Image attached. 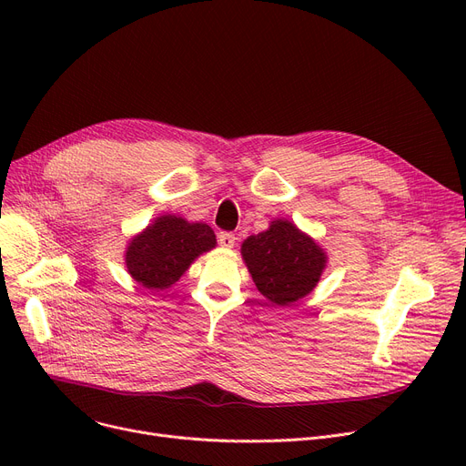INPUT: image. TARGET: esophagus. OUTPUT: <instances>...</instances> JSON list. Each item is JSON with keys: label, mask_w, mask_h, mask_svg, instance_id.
Here are the masks:
<instances>
[{"label": "esophagus", "mask_w": 466, "mask_h": 466, "mask_svg": "<svg viewBox=\"0 0 466 466\" xmlns=\"http://www.w3.org/2000/svg\"><path fill=\"white\" fill-rule=\"evenodd\" d=\"M218 243H220V248L232 249L236 246V236L232 232H220L218 234Z\"/></svg>", "instance_id": "1"}]
</instances>
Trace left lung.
Here are the masks:
<instances>
[{"label": "left lung", "mask_w": 466, "mask_h": 466, "mask_svg": "<svg viewBox=\"0 0 466 466\" xmlns=\"http://www.w3.org/2000/svg\"><path fill=\"white\" fill-rule=\"evenodd\" d=\"M241 257L257 289L276 306L309 295L327 266V255L315 239L283 218L243 241Z\"/></svg>", "instance_id": "8db88e82"}]
</instances>
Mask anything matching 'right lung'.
Masks as SVG:
<instances>
[{
    "label": "right lung",
    "instance_id": "right-lung-1",
    "mask_svg": "<svg viewBox=\"0 0 466 466\" xmlns=\"http://www.w3.org/2000/svg\"><path fill=\"white\" fill-rule=\"evenodd\" d=\"M215 243L211 227L204 223H188L176 215L157 217L151 227L128 243L125 255L128 274L145 289H167Z\"/></svg>",
    "mask_w": 466,
    "mask_h": 466
}]
</instances>
